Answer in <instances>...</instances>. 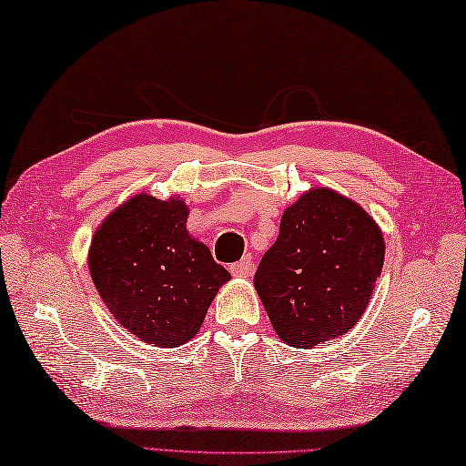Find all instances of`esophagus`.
<instances>
[{"instance_id":"34e87169","label":"esophagus","mask_w":466,"mask_h":466,"mask_svg":"<svg viewBox=\"0 0 466 466\" xmlns=\"http://www.w3.org/2000/svg\"><path fill=\"white\" fill-rule=\"evenodd\" d=\"M228 270H231L233 276H238V279H249V276L254 274V262H251L249 256H246V258H241L239 262L231 264Z\"/></svg>"}]
</instances>
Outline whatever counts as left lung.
I'll list each match as a JSON object with an SVG mask.
<instances>
[{
  "label": "left lung",
  "instance_id": "left-lung-1",
  "mask_svg": "<svg viewBox=\"0 0 466 466\" xmlns=\"http://www.w3.org/2000/svg\"><path fill=\"white\" fill-rule=\"evenodd\" d=\"M382 262L385 239L369 212L329 187H313L284 210L254 287L279 338L309 350L360 321Z\"/></svg>",
  "mask_w": 466,
  "mask_h": 466
}]
</instances>
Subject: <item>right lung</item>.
<instances>
[{
	"label": "right lung",
	"instance_id": "add662e5",
	"mask_svg": "<svg viewBox=\"0 0 466 466\" xmlns=\"http://www.w3.org/2000/svg\"><path fill=\"white\" fill-rule=\"evenodd\" d=\"M177 196L137 194L110 212L89 248V274L122 328L157 348H177L200 329L227 280L210 249L186 228Z\"/></svg>",
	"mask_w": 466,
	"mask_h": 466
}]
</instances>
